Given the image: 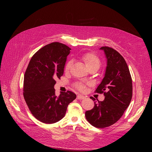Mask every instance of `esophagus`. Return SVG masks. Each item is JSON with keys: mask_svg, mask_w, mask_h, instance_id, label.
Returning a JSON list of instances; mask_svg holds the SVG:
<instances>
[{"mask_svg": "<svg viewBox=\"0 0 152 152\" xmlns=\"http://www.w3.org/2000/svg\"><path fill=\"white\" fill-rule=\"evenodd\" d=\"M77 98L78 99H85L86 97H85L84 96H83V95L80 94V95H78V96H77Z\"/></svg>", "mask_w": 152, "mask_h": 152, "instance_id": "obj_1", "label": "esophagus"}]
</instances>
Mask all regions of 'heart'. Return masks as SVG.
Here are the masks:
<instances>
[{"label": "heart", "instance_id": "obj_1", "mask_svg": "<svg viewBox=\"0 0 152 152\" xmlns=\"http://www.w3.org/2000/svg\"><path fill=\"white\" fill-rule=\"evenodd\" d=\"M81 59L84 61L85 65L88 69H91L92 68H99L101 65V60L97 55L93 53H87L82 54L81 57ZM72 61H68L65 67V70L66 72L69 71L72 66ZM88 85L87 84H85L84 82H78L74 84V87L78 90L80 91H85L86 89V86Z\"/></svg>", "mask_w": 152, "mask_h": 152}]
</instances>
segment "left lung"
I'll return each mask as SVG.
<instances>
[{
	"label": "left lung",
	"instance_id": "1",
	"mask_svg": "<svg viewBox=\"0 0 152 152\" xmlns=\"http://www.w3.org/2000/svg\"><path fill=\"white\" fill-rule=\"evenodd\" d=\"M107 59L104 77L95 92L104 96L103 102H94V108L85 116L92 126L104 128L116 123L129 107L132 96V78L122 55L112 48L103 46ZM95 101V98L90 97Z\"/></svg>",
	"mask_w": 152,
	"mask_h": 152
}]
</instances>
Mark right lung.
Listing matches in <instances>:
<instances>
[{
    "label": "right lung",
    "instance_id": "add662e5",
    "mask_svg": "<svg viewBox=\"0 0 152 152\" xmlns=\"http://www.w3.org/2000/svg\"><path fill=\"white\" fill-rule=\"evenodd\" d=\"M71 49L53 42L40 49L31 57L23 83V96L31 114L45 124H54L65 115L68 105L76 94L67 91L55 94V79H60Z\"/></svg>",
    "mask_w": 152,
    "mask_h": 152
}]
</instances>
